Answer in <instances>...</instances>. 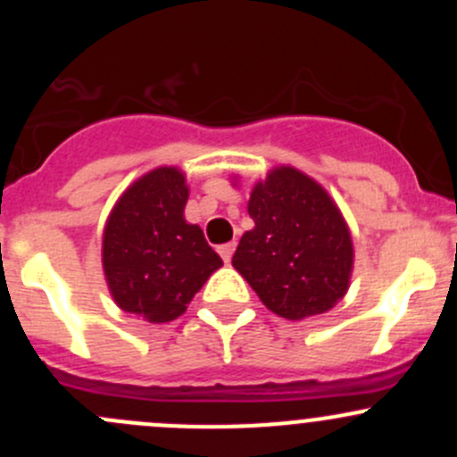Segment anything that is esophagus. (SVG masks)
Returning a JSON list of instances; mask_svg holds the SVG:
<instances>
[{
  "label": "esophagus",
  "instance_id": "esophagus-1",
  "mask_svg": "<svg viewBox=\"0 0 457 457\" xmlns=\"http://www.w3.org/2000/svg\"><path fill=\"white\" fill-rule=\"evenodd\" d=\"M234 250H237V243H225V245H219V254H220V258H223L225 262L232 261Z\"/></svg>",
  "mask_w": 457,
  "mask_h": 457
}]
</instances>
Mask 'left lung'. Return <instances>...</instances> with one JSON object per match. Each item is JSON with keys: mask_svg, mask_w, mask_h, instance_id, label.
<instances>
[{"mask_svg": "<svg viewBox=\"0 0 457 457\" xmlns=\"http://www.w3.org/2000/svg\"><path fill=\"white\" fill-rule=\"evenodd\" d=\"M254 228L232 265L262 305L287 320L325 314L347 294L353 243L338 205L301 170L280 165L247 203Z\"/></svg>", "mask_w": 457, "mask_h": 457, "instance_id": "obj_1", "label": "left lung"}]
</instances>
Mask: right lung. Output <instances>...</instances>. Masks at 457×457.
<instances>
[{
    "instance_id": "add662e5",
    "label": "right lung",
    "mask_w": 457,
    "mask_h": 457,
    "mask_svg": "<svg viewBox=\"0 0 457 457\" xmlns=\"http://www.w3.org/2000/svg\"><path fill=\"white\" fill-rule=\"evenodd\" d=\"M187 195L181 170L156 168L123 192L105 223L101 261L110 294L147 322L181 316L223 265L199 225L183 216Z\"/></svg>"
}]
</instances>
